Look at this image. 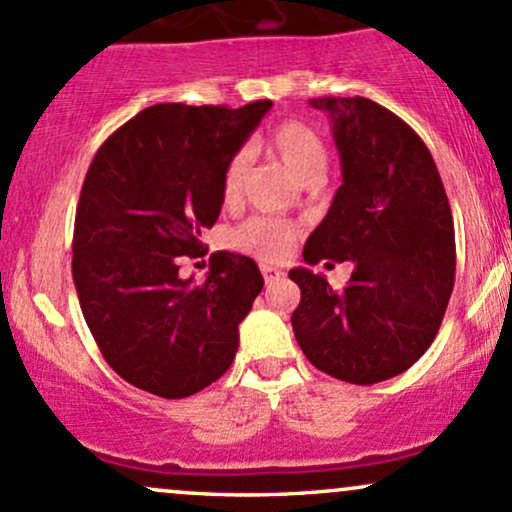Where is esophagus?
Listing matches in <instances>:
<instances>
[{"label":"esophagus","instance_id":"34e87169","mask_svg":"<svg viewBox=\"0 0 512 512\" xmlns=\"http://www.w3.org/2000/svg\"><path fill=\"white\" fill-rule=\"evenodd\" d=\"M262 276L267 284H276V281H284L286 274L281 272L279 267H272V264H262Z\"/></svg>","mask_w":512,"mask_h":512}]
</instances>
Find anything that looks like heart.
<instances>
[{
    "label": "heart",
    "mask_w": 512,
    "mask_h": 512,
    "mask_svg": "<svg viewBox=\"0 0 512 512\" xmlns=\"http://www.w3.org/2000/svg\"><path fill=\"white\" fill-rule=\"evenodd\" d=\"M272 146L281 161L289 166L298 178L305 182L320 180L327 170V149L322 144L320 134L305 122L289 120L281 122L272 132ZM250 154L248 149H240L231 156L223 170L221 192L226 202H236L243 190L245 175H248ZM296 238L293 223L274 216H252L245 223H240L231 233V245L236 250L250 252V255L262 257V260H281L291 248Z\"/></svg>",
    "instance_id": "obj_1"
}]
</instances>
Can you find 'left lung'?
<instances>
[{
	"instance_id": "left-lung-1",
	"label": "left lung",
	"mask_w": 512,
	"mask_h": 512,
	"mask_svg": "<svg viewBox=\"0 0 512 512\" xmlns=\"http://www.w3.org/2000/svg\"><path fill=\"white\" fill-rule=\"evenodd\" d=\"M330 115L342 185L305 240V264L351 260L332 289L308 267L291 269L301 303L291 325L305 358L332 378L383 383L436 339L455 286V228L431 151L395 113L368 98H310Z\"/></svg>"
}]
</instances>
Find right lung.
Instances as JSON below:
<instances>
[{
	"label": "right lung",
	"mask_w": 512,
	"mask_h": 512,
	"mask_svg": "<svg viewBox=\"0 0 512 512\" xmlns=\"http://www.w3.org/2000/svg\"><path fill=\"white\" fill-rule=\"evenodd\" d=\"M272 101L158 103L105 139L74 221L81 313L108 366L151 395L180 399L231 368L238 325L264 279L255 260L214 252L204 284L180 276L219 219L223 170Z\"/></svg>",
	"instance_id": "obj_1"
}]
</instances>
